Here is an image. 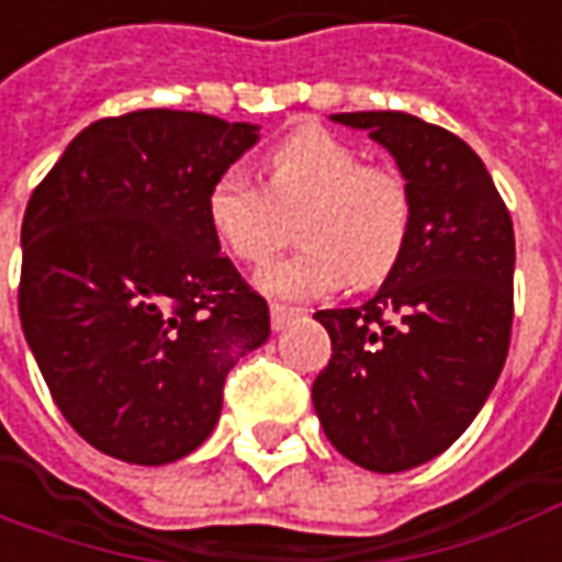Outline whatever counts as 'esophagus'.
<instances>
[{
	"mask_svg": "<svg viewBox=\"0 0 562 562\" xmlns=\"http://www.w3.org/2000/svg\"><path fill=\"white\" fill-rule=\"evenodd\" d=\"M269 315H272L274 330H284V327L290 324V318H293V315H300V312H296V308H290V305L272 303L269 305Z\"/></svg>",
	"mask_w": 562,
	"mask_h": 562,
	"instance_id": "obj_1",
	"label": "esophagus"
}]
</instances>
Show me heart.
Segmentation results:
<instances>
[{"instance_id": "b5f03b06", "label": "heart", "mask_w": 562, "mask_h": 562, "mask_svg": "<svg viewBox=\"0 0 562 562\" xmlns=\"http://www.w3.org/2000/svg\"><path fill=\"white\" fill-rule=\"evenodd\" d=\"M266 183L244 170L216 173L204 214L220 247L259 266L290 238L296 254L269 262L259 288L284 300L330 290L373 288L397 269L413 232V192L394 168L363 165V156L321 125H303L262 158Z\"/></svg>"}]
</instances>
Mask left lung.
<instances>
[{
	"label": "left lung",
	"mask_w": 562,
	"mask_h": 562,
	"mask_svg": "<svg viewBox=\"0 0 562 562\" xmlns=\"http://www.w3.org/2000/svg\"><path fill=\"white\" fill-rule=\"evenodd\" d=\"M413 192L404 257L370 303L324 308L330 361L312 385L324 435L355 465L394 474L452 447L505 367L514 226L477 153L406 112H342Z\"/></svg>",
	"instance_id": "1"
}]
</instances>
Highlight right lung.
Returning <instances> with one entry per match:
<instances>
[{
	"instance_id": "right-lung-1",
	"label": "right lung",
	"mask_w": 562,
	"mask_h": 562,
	"mask_svg": "<svg viewBox=\"0 0 562 562\" xmlns=\"http://www.w3.org/2000/svg\"><path fill=\"white\" fill-rule=\"evenodd\" d=\"M257 127L137 110L85 127L23 214L18 312L64 419L134 465L214 431L229 370L269 305L220 254L204 199Z\"/></svg>"
}]
</instances>
